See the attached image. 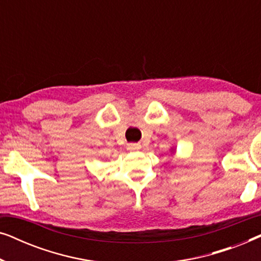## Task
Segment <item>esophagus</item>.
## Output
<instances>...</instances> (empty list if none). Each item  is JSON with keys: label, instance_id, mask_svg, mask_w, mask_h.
Returning <instances> with one entry per match:
<instances>
[{"label": "esophagus", "instance_id": "34e87169", "mask_svg": "<svg viewBox=\"0 0 261 261\" xmlns=\"http://www.w3.org/2000/svg\"><path fill=\"white\" fill-rule=\"evenodd\" d=\"M140 147H141V146L138 145V144L128 145V149H130V151H137V149H139Z\"/></svg>", "mask_w": 261, "mask_h": 261}]
</instances>
